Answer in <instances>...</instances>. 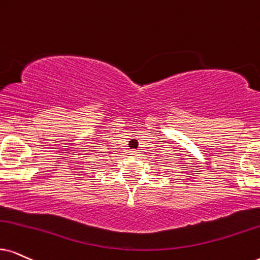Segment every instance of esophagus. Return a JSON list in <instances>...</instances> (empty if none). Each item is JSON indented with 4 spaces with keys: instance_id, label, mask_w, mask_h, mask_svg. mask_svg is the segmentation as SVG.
Wrapping results in <instances>:
<instances>
[{
    "instance_id": "1",
    "label": "esophagus",
    "mask_w": 260,
    "mask_h": 260,
    "mask_svg": "<svg viewBox=\"0 0 260 260\" xmlns=\"http://www.w3.org/2000/svg\"><path fill=\"white\" fill-rule=\"evenodd\" d=\"M129 152H131V154H133V156H138V154L140 153L139 150H131Z\"/></svg>"
}]
</instances>
